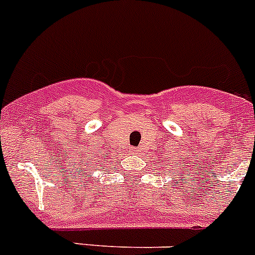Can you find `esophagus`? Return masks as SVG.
Masks as SVG:
<instances>
[{
	"label": "esophagus",
	"instance_id": "esophagus-1",
	"mask_svg": "<svg viewBox=\"0 0 255 255\" xmlns=\"http://www.w3.org/2000/svg\"><path fill=\"white\" fill-rule=\"evenodd\" d=\"M130 152H131L132 154H135V153H138V149H136V148H131V149H130Z\"/></svg>",
	"mask_w": 255,
	"mask_h": 255
}]
</instances>
